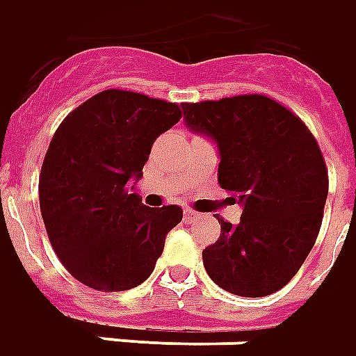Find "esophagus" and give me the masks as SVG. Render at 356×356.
Masks as SVG:
<instances>
[{
	"mask_svg": "<svg viewBox=\"0 0 356 356\" xmlns=\"http://www.w3.org/2000/svg\"><path fill=\"white\" fill-rule=\"evenodd\" d=\"M199 214L195 213V211H191V209H186V211H184V220H186V222H195Z\"/></svg>",
	"mask_w": 356,
	"mask_h": 356,
	"instance_id": "obj_1",
	"label": "esophagus"
}]
</instances>
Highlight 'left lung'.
Listing matches in <instances>:
<instances>
[{"mask_svg": "<svg viewBox=\"0 0 356 356\" xmlns=\"http://www.w3.org/2000/svg\"><path fill=\"white\" fill-rule=\"evenodd\" d=\"M186 126L216 143L218 184L243 207L203 251L207 274L239 297H264L293 278L318 236L327 170L311 130L259 93L182 103Z\"/></svg>", "mask_w": 356, "mask_h": 356, "instance_id": "obj_1", "label": "left lung"}]
</instances>
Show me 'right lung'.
Instances as JSON below:
<instances>
[{
  "mask_svg": "<svg viewBox=\"0 0 356 356\" xmlns=\"http://www.w3.org/2000/svg\"><path fill=\"white\" fill-rule=\"evenodd\" d=\"M180 118L176 103L105 90L57 128L40 172V209L53 251L84 286H140L182 222V207H145L136 193L151 145Z\"/></svg>",
  "mask_w": 356,
  "mask_h": 356,
  "instance_id": "add662e5",
  "label": "right lung"
}]
</instances>
